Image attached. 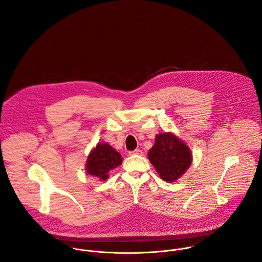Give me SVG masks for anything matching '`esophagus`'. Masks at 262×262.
Returning a JSON list of instances; mask_svg holds the SVG:
<instances>
[{"mask_svg":"<svg viewBox=\"0 0 262 262\" xmlns=\"http://www.w3.org/2000/svg\"><path fill=\"white\" fill-rule=\"evenodd\" d=\"M129 155H130V156H142L143 152H142V150H140V149H136V150L130 151Z\"/></svg>","mask_w":262,"mask_h":262,"instance_id":"1","label":"esophagus"}]
</instances>
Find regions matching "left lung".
Segmentation results:
<instances>
[{
  "label": "left lung",
  "mask_w": 262,
  "mask_h": 262,
  "mask_svg": "<svg viewBox=\"0 0 262 262\" xmlns=\"http://www.w3.org/2000/svg\"><path fill=\"white\" fill-rule=\"evenodd\" d=\"M148 158L166 181L177 180L192 164L190 148L170 133L157 136Z\"/></svg>",
  "instance_id": "left-lung-1"
}]
</instances>
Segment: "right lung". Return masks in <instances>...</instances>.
<instances>
[{"label":"right lung","mask_w":262,"mask_h":262,"mask_svg":"<svg viewBox=\"0 0 262 262\" xmlns=\"http://www.w3.org/2000/svg\"><path fill=\"white\" fill-rule=\"evenodd\" d=\"M122 163L119 152L107 143H98L91 151L86 164L88 174L98 177L100 180L107 178V173Z\"/></svg>","instance_id":"right-lung-1"}]
</instances>
